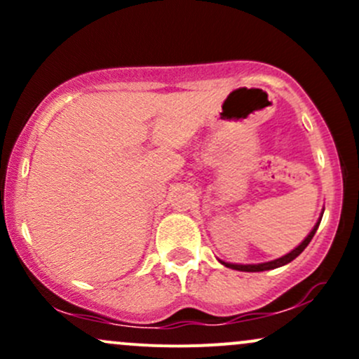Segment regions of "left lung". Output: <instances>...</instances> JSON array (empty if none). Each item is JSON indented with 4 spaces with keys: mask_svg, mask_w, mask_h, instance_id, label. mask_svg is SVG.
<instances>
[{
    "mask_svg": "<svg viewBox=\"0 0 359 359\" xmlns=\"http://www.w3.org/2000/svg\"><path fill=\"white\" fill-rule=\"evenodd\" d=\"M323 214H324V211L320 212L319 221L316 222V226H314V228H312V231L307 234L306 240L300 243L297 248H294V250L290 251V253L283 255V257H280L277 259H271V262H265V263H253V265H241V263H228V262H222V259H219V262L224 266H228V269H233V270H238V271H265V270H273V269H278V266L287 265V263H290L292 259L297 258L299 255L307 248V245H309V243H311L312 238H314L317 228H319L320 219H323Z\"/></svg>",
    "mask_w": 359,
    "mask_h": 359,
    "instance_id": "obj_1",
    "label": "left lung"
}]
</instances>
